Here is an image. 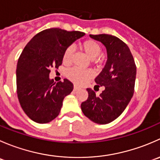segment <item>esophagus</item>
I'll return each mask as SVG.
<instances>
[{
	"instance_id": "1",
	"label": "esophagus",
	"mask_w": 160,
	"mask_h": 160,
	"mask_svg": "<svg viewBox=\"0 0 160 160\" xmlns=\"http://www.w3.org/2000/svg\"><path fill=\"white\" fill-rule=\"evenodd\" d=\"M73 90H80V88H79V87H77V85H74V86H73Z\"/></svg>"
}]
</instances>
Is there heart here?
Wrapping results in <instances>:
<instances>
[{
    "label": "heart",
    "instance_id": "b5f03b06",
    "mask_svg": "<svg viewBox=\"0 0 160 160\" xmlns=\"http://www.w3.org/2000/svg\"><path fill=\"white\" fill-rule=\"evenodd\" d=\"M81 48L87 55L91 59L98 57L101 52V47L95 40L87 39L81 43ZM74 49L72 46H68L64 50L62 55V62L65 65H69L72 61ZM93 76V72L90 69H83L73 67L67 72V77L74 83L81 85Z\"/></svg>",
    "mask_w": 160,
    "mask_h": 160
}]
</instances>
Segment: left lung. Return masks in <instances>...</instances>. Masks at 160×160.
I'll use <instances>...</instances> for the list:
<instances>
[{
	"instance_id": "8db88e82",
	"label": "left lung",
	"mask_w": 160,
	"mask_h": 160,
	"mask_svg": "<svg viewBox=\"0 0 160 160\" xmlns=\"http://www.w3.org/2000/svg\"><path fill=\"white\" fill-rule=\"evenodd\" d=\"M107 49L108 60L101 73L95 78L98 88L104 86L100 95L88 88V98L81 104L84 115L95 123H110L121 115L135 90L136 66L129 48L114 35H90Z\"/></svg>"
}]
</instances>
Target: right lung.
<instances>
[{"instance_id":"obj_1","label":"right lung","mask_w":160,"mask_h":160,"mask_svg":"<svg viewBox=\"0 0 160 160\" xmlns=\"http://www.w3.org/2000/svg\"><path fill=\"white\" fill-rule=\"evenodd\" d=\"M84 35L79 31L48 28L36 34L24 48L16 70L17 94L23 111L34 122L48 123L59 115L73 85L67 79L54 83L49 72L62 65L64 50Z\"/></svg>"}]
</instances>
